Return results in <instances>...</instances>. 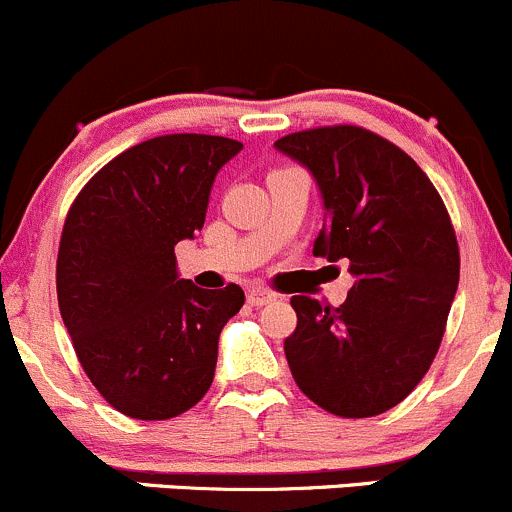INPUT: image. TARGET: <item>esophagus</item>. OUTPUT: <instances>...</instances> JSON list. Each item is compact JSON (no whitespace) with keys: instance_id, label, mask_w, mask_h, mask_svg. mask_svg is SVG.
I'll return each mask as SVG.
<instances>
[{"instance_id":"esophagus-1","label":"esophagus","mask_w":512,"mask_h":512,"mask_svg":"<svg viewBox=\"0 0 512 512\" xmlns=\"http://www.w3.org/2000/svg\"><path fill=\"white\" fill-rule=\"evenodd\" d=\"M278 298V293H273V291H268V288H261V286H256V288H251L249 291V303L251 306H266V303H273Z\"/></svg>"}]
</instances>
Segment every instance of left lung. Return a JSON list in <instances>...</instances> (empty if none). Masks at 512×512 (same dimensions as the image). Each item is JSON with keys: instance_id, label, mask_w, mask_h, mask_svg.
Masks as SVG:
<instances>
[{"instance_id": "1", "label": "left lung", "mask_w": 512, "mask_h": 512, "mask_svg": "<svg viewBox=\"0 0 512 512\" xmlns=\"http://www.w3.org/2000/svg\"><path fill=\"white\" fill-rule=\"evenodd\" d=\"M276 149L321 189L326 229L313 254L348 258L356 276L338 308L291 298V376L333 416H381L421 383L443 341L460 278L448 209L406 151L363 126L296 131Z\"/></svg>"}]
</instances>
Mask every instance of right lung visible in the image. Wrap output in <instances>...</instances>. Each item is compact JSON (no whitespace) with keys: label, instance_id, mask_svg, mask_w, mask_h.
<instances>
[{"label":"right lung","instance_id":"add662e5","mask_svg":"<svg viewBox=\"0 0 512 512\" xmlns=\"http://www.w3.org/2000/svg\"><path fill=\"white\" fill-rule=\"evenodd\" d=\"M244 144L211 134L146 139L101 166L69 206L57 298L79 363L111 408L169 421L211 388L219 333L241 286L199 288L174 246L201 231L211 186Z\"/></svg>","mask_w":512,"mask_h":512}]
</instances>
